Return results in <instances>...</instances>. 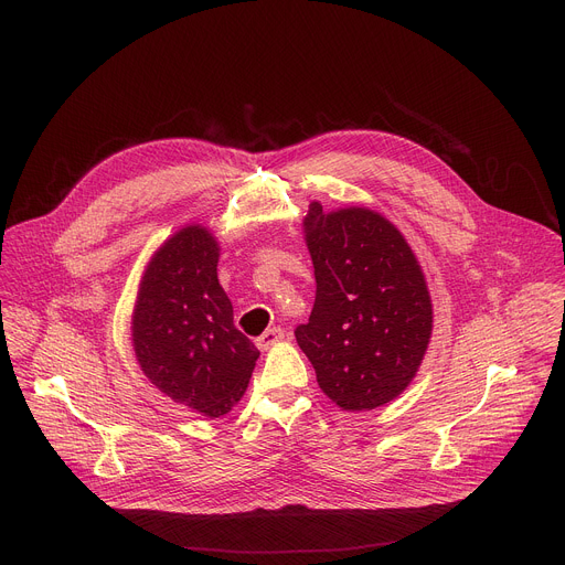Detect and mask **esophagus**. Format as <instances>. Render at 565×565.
<instances>
[{
	"label": "esophagus",
	"mask_w": 565,
	"mask_h": 565,
	"mask_svg": "<svg viewBox=\"0 0 565 565\" xmlns=\"http://www.w3.org/2000/svg\"><path fill=\"white\" fill-rule=\"evenodd\" d=\"M286 338V331L281 329V327H273V329H268L262 338H257V347L262 349V351H268L273 344H277L279 340H284Z\"/></svg>",
	"instance_id": "1"
}]
</instances>
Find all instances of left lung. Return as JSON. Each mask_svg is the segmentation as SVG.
Returning a JSON list of instances; mask_svg holds the SVG:
<instances>
[{"instance_id":"1","label":"left lung","mask_w":565,"mask_h":565,"mask_svg":"<svg viewBox=\"0 0 565 565\" xmlns=\"http://www.w3.org/2000/svg\"><path fill=\"white\" fill-rule=\"evenodd\" d=\"M303 232L317 290L297 344L338 407L386 405L409 386L431 338L418 259L399 230L366 207L324 212L312 201Z\"/></svg>"}]
</instances>
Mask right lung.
I'll list each match as a JSON object with an SVG mask.
<instances>
[{
    "label": "right lung",
    "instance_id": "add662e5",
    "mask_svg": "<svg viewBox=\"0 0 565 565\" xmlns=\"http://www.w3.org/2000/svg\"><path fill=\"white\" fill-rule=\"evenodd\" d=\"M216 264L218 244L207 227L179 230L151 257L131 319L136 360L149 382L210 418L246 393L259 358L234 327Z\"/></svg>",
    "mask_w": 565,
    "mask_h": 565
}]
</instances>
